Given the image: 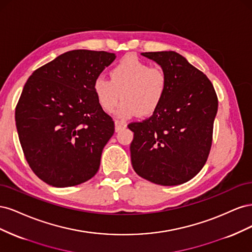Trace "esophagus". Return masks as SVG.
Masks as SVG:
<instances>
[{
	"label": "esophagus",
	"instance_id": "esophagus-1",
	"mask_svg": "<svg viewBox=\"0 0 252 252\" xmlns=\"http://www.w3.org/2000/svg\"><path fill=\"white\" fill-rule=\"evenodd\" d=\"M114 125H116V131H120L122 129H125L127 127V124L125 122H121V121H114Z\"/></svg>",
	"mask_w": 252,
	"mask_h": 252
}]
</instances>
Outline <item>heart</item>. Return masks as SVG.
I'll use <instances>...</instances> for the list:
<instances>
[{"label": "heart", "mask_w": 252, "mask_h": 252, "mask_svg": "<svg viewBox=\"0 0 252 252\" xmlns=\"http://www.w3.org/2000/svg\"><path fill=\"white\" fill-rule=\"evenodd\" d=\"M109 75L110 80L102 75L94 80V93L107 113L123 98L118 111L121 118L154 114L161 107L169 87L168 75L162 67H151L135 56L124 57L111 68Z\"/></svg>", "instance_id": "1"}]
</instances>
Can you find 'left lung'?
I'll return each mask as SVG.
<instances>
[{"instance_id":"1","label":"left lung","mask_w":252,"mask_h":252,"mask_svg":"<svg viewBox=\"0 0 252 252\" xmlns=\"http://www.w3.org/2000/svg\"><path fill=\"white\" fill-rule=\"evenodd\" d=\"M167 72L169 87L161 107L128 128L134 132L131 163L143 179L162 186L191 180L207 161L218 112L212 83L174 51L143 52Z\"/></svg>"}]
</instances>
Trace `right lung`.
<instances>
[{"instance_id": "add662e5", "label": "right lung", "mask_w": 252, "mask_h": 252, "mask_svg": "<svg viewBox=\"0 0 252 252\" xmlns=\"http://www.w3.org/2000/svg\"><path fill=\"white\" fill-rule=\"evenodd\" d=\"M114 59L106 51H67L37 68L23 88L16 107L20 143L30 168L48 185H79L100 168L114 122L93 87Z\"/></svg>"}]
</instances>
